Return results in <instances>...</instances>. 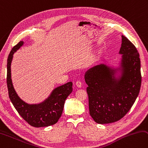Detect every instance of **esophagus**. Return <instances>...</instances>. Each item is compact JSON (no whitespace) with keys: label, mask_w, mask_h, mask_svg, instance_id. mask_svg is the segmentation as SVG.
Returning a JSON list of instances; mask_svg holds the SVG:
<instances>
[{"label":"esophagus","mask_w":148,"mask_h":148,"mask_svg":"<svg viewBox=\"0 0 148 148\" xmlns=\"http://www.w3.org/2000/svg\"><path fill=\"white\" fill-rule=\"evenodd\" d=\"M76 87H78V88H81V87H82V82H81L78 81V82H77L76 83Z\"/></svg>","instance_id":"obj_1"}]
</instances>
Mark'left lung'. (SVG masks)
<instances>
[{"instance_id":"8db88e82","label":"left lung","mask_w":148,"mask_h":148,"mask_svg":"<svg viewBox=\"0 0 148 148\" xmlns=\"http://www.w3.org/2000/svg\"><path fill=\"white\" fill-rule=\"evenodd\" d=\"M119 53L122 56L119 68L100 64L85 74L89 113L100 124L115 122L124 116L140 89L139 53L135 45L123 36Z\"/></svg>"}]
</instances>
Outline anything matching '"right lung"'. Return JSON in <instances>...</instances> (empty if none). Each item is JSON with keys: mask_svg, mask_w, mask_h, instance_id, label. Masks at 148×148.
Instances as JSON below:
<instances>
[{"mask_svg": "<svg viewBox=\"0 0 148 148\" xmlns=\"http://www.w3.org/2000/svg\"><path fill=\"white\" fill-rule=\"evenodd\" d=\"M23 44V41H20L15 45L8 58L6 81L9 97L18 114L29 125L36 127H48L57 123L61 117L65 100L72 91V82H70L56 87L46 100L40 103L28 104L21 100L13 87L11 64L14 53Z\"/></svg>", "mask_w": 148, "mask_h": 148, "instance_id": "obj_1", "label": "right lung"}]
</instances>
